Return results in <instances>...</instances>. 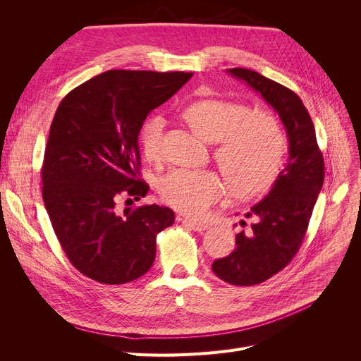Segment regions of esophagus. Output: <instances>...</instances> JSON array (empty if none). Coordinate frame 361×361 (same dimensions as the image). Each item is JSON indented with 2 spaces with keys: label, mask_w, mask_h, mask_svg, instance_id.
I'll return each mask as SVG.
<instances>
[{
  "label": "esophagus",
  "mask_w": 361,
  "mask_h": 361,
  "mask_svg": "<svg viewBox=\"0 0 361 361\" xmlns=\"http://www.w3.org/2000/svg\"><path fill=\"white\" fill-rule=\"evenodd\" d=\"M182 223L187 227H190L194 232H204L207 228L206 223L199 221V220H192V218H182Z\"/></svg>",
  "instance_id": "34e87169"
}]
</instances>
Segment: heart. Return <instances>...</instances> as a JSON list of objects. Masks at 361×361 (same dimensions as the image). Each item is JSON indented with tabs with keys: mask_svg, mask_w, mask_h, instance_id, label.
<instances>
[{
	"mask_svg": "<svg viewBox=\"0 0 361 361\" xmlns=\"http://www.w3.org/2000/svg\"><path fill=\"white\" fill-rule=\"evenodd\" d=\"M185 117L203 140L218 143L215 159L238 195L264 192L276 182L286 157V137L274 117L224 99L195 102ZM166 125V117L155 114L141 128V149L150 161L164 155ZM158 191L174 209L200 218L226 197L228 185L214 171L173 170L159 179Z\"/></svg>",
	"mask_w": 361,
	"mask_h": 361,
	"instance_id": "b5f03b06",
	"label": "heart"
}]
</instances>
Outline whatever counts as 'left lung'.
Wrapping results in <instances>:
<instances>
[{
  "mask_svg": "<svg viewBox=\"0 0 361 361\" xmlns=\"http://www.w3.org/2000/svg\"><path fill=\"white\" fill-rule=\"evenodd\" d=\"M227 72L245 81L274 108L289 141V158L268 195L245 215L253 220L236 235V248L216 259V277L236 286L257 285L277 274L297 255L313 207L322 190L325 169L314 126L297 93L259 72L233 68Z\"/></svg>",
  "mask_w": 361,
  "mask_h": 361,
  "instance_id": "1",
  "label": "left lung"
}]
</instances>
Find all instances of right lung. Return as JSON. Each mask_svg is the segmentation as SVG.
<instances>
[{
  "mask_svg": "<svg viewBox=\"0 0 361 361\" xmlns=\"http://www.w3.org/2000/svg\"><path fill=\"white\" fill-rule=\"evenodd\" d=\"M192 73L106 71L69 92L51 123L42 195L71 264L105 285H123L150 269L157 235L174 223L170 207L117 211L120 195L146 197L138 134L152 110ZM129 200V199H128Z\"/></svg>",
  "mask_w": 361,
  "mask_h": 361,
  "instance_id": "add662e5",
  "label": "right lung"
}]
</instances>
